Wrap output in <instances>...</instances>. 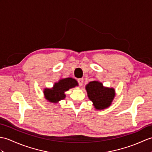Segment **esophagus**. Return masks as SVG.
I'll use <instances>...</instances> for the list:
<instances>
[{
    "mask_svg": "<svg viewBox=\"0 0 152 152\" xmlns=\"http://www.w3.org/2000/svg\"><path fill=\"white\" fill-rule=\"evenodd\" d=\"M77 82H78L80 86H82L83 85V78L77 79Z\"/></svg>",
    "mask_w": 152,
    "mask_h": 152,
    "instance_id": "obj_1",
    "label": "esophagus"
}]
</instances>
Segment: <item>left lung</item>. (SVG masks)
<instances>
[{"label": "left lung", "mask_w": 152, "mask_h": 152, "mask_svg": "<svg viewBox=\"0 0 152 152\" xmlns=\"http://www.w3.org/2000/svg\"><path fill=\"white\" fill-rule=\"evenodd\" d=\"M86 89L87 96L93 102L94 108L98 110H102L110 106L115 96L113 88L105 87L98 81L89 82L86 86Z\"/></svg>", "instance_id": "obj_1"}]
</instances>
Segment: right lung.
<instances>
[{
    "mask_svg": "<svg viewBox=\"0 0 152 152\" xmlns=\"http://www.w3.org/2000/svg\"><path fill=\"white\" fill-rule=\"evenodd\" d=\"M77 86L78 83L77 81L72 77L61 79L58 81V82L54 83L52 88H46L44 89L45 98L52 103H58L59 101L63 100L65 98V92Z\"/></svg>",
    "mask_w": 152,
    "mask_h": 152,
    "instance_id": "obj_1",
    "label": "right lung"
}]
</instances>
